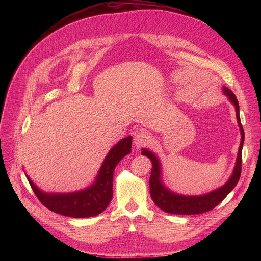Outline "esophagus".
I'll use <instances>...</instances> for the list:
<instances>
[{"mask_svg":"<svg viewBox=\"0 0 261 261\" xmlns=\"http://www.w3.org/2000/svg\"><path fill=\"white\" fill-rule=\"evenodd\" d=\"M152 135L146 131H138L134 136V143L137 147L146 145L151 142Z\"/></svg>","mask_w":261,"mask_h":261,"instance_id":"obj_1","label":"esophagus"}]
</instances>
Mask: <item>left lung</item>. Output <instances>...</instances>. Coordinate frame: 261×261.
Masks as SVG:
<instances>
[{
  "label": "left lung",
  "mask_w": 261,
  "mask_h": 261,
  "mask_svg": "<svg viewBox=\"0 0 261 261\" xmlns=\"http://www.w3.org/2000/svg\"><path fill=\"white\" fill-rule=\"evenodd\" d=\"M223 91H224V93L229 97V100L236 106L237 119H238V123L242 133L241 145L239 148L237 164H236L233 173L229 178V180L223 186V187L202 196H182V195L174 194L169 190H167L160 180V164L158 159L155 157V155H153V153H151L150 151L144 150V148L141 152L142 155L151 159L153 164L151 177H150L151 197L153 198L156 205L166 213L176 214V215H195V214H202V213L208 212L214 207H216L230 193V191L236 187L240 179L241 172H242V148H243V143L245 139V133H244L243 126L241 124L240 107H239V102L236 95L225 87L223 88Z\"/></svg>",
  "instance_id": "left-lung-1"
}]
</instances>
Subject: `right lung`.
I'll return each mask as SVG.
<instances>
[{
	"label": "right lung",
	"mask_w": 261,
	"mask_h": 261,
	"mask_svg": "<svg viewBox=\"0 0 261 261\" xmlns=\"http://www.w3.org/2000/svg\"><path fill=\"white\" fill-rule=\"evenodd\" d=\"M132 137L118 142L106 156L98 177L86 190L69 194H48L40 191L27 175L32 190L48 210L67 217L87 218L101 214L113 198V178L117 164L131 152Z\"/></svg>",
	"instance_id": "right-lung-1"
}]
</instances>
